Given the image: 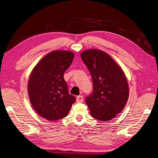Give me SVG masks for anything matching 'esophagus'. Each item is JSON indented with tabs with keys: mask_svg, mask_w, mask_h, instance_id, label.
<instances>
[{
	"mask_svg": "<svg viewBox=\"0 0 158 158\" xmlns=\"http://www.w3.org/2000/svg\"><path fill=\"white\" fill-rule=\"evenodd\" d=\"M76 101L77 102H83V96H77V98H76Z\"/></svg>",
	"mask_w": 158,
	"mask_h": 158,
	"instance_id": "esophagus-1",
	"label": "esophagus"
}]
</instances>
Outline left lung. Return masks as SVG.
<instances>
[{
  "label": "left lung",
  "instance_id": "left-lung-1",
  "mask_svg": "<svg viewBox=\"0 0 158 158\" xmlns=\"http://www.w3.org/2000/svg\"><path fill=\"white\" fill-rule=\"evenodd\" d=\"M81 57L93 82V93L85 100L90 115L100 121L114 119L129 98V85L123 70L110 55L99 49L85 50Z\"/></svg>",
  "mask_w": 158,
  "mask_h": 158
}]
</instances>
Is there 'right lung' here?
Returning <instances> with one entry per match:
<instances>
[{
    "instance_id": "obj_1",
    "label": "right lung",
    "mask_w": 158,
    "mask_h": 158,
    "mask_svg": "<svg viewBox=\"0 0 158 158\" xmlns=\"http://www.w3.org/2000/svg\"><path fill=\"white\" fill-rule=\"evenodd\" d=\"M74 56L69 50H53L39 61L30 74L27 83L30 102L44 119L54 121L65 118L76 100L69 93L64 79Z\"/></svg>"
}]
</instances>
